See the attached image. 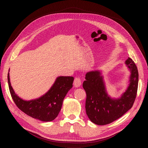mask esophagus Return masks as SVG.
<instances>
[{
  "mask_svg": "<svg viewBox=\"0 0 148 148\" xmlns=\"http://www.w3.org/2000/svg\"><path fill=\"white\" fill-rule=\"evenodd\" d=\"M82 84V81L81 79H80L79 77H76L74 79V82H73V85L76 88L79 87L80 85Z\"/></svg>",
  "mask_w": 148,
  "mask_h": 148,
  "instance_id": "34e87169",
  "label": "esophagus"
}]
</instances>
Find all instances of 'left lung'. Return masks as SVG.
Wrapping results in <instances>:
<instances>
[{
    "label": "left lung",
    "instance_id": "1",
    "mask_svg": "<svg viewBox=\"0 0 148 148\" xmlns=\"http://www.w3.org/2000/svg\"><path fill=\"white\" fill-rule=\"evenodd\" d=\"M125 64L131 71L130 84L126 91L118 99H112L107 95L100 71H89L86 74V80L83 83L86 93L85 108L88 118L92 123L99 125L110 123L132 107L137 94L138 71L130 57Z\"/></svg>",
    "mask_w": 148,
    "mask_h": 148
}]
</instances>
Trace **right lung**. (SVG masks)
Returning <instances> with one entry per match:
<instances>
[{"label": "right lung", "instance_id": "right-lung-1", "mask_svg": "<svg viewBox=\"0 0 148 148\" xmlns=\"http://www.w3.org/2000/svg\"><path fill=\"white\" fill-rule=\"evenodd\" d=\"M7 78L10 95L16 106L30 117L43 122H51L57 117L64 97L72 88L74 80L72 77H57L45 95L34 100L25 101L13 91L10 82L9 73H8Z\"/></svg>", "mask_w": 148, "mask_h": 148}]
</instances>
